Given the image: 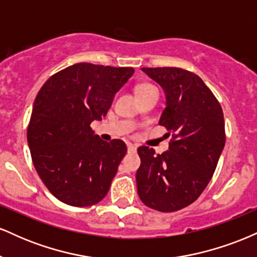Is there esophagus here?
<instances>
[{"mask_svg": "<svg viewBox=\"0 0 257 257\" xmlns=\"http://www.w3.org/2000/svg\"><path fill=\"white\" fill-rule=\"evenodd\" d=\"M126 146H128V151L129 152H135V151H137V146L133 145V144H131V143L126 144Z\"/></svg>", "mask_w": 257, "mask_h": 257, "instance_id": "esophagus-1", "label": "esophagus"}]
</instances>
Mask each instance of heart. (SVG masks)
<instances>
[{"label": "heart", "mask_w": 257, "mask_h": 257, "mask_svg": "<svg viewBox=\"0 0 257 257\" xmlns=\"http://www.w3.org/2000/svg\"><path fill=\"white\" fill-rule=\"evenodd\" d=\"M150 89H155V87H153V85H151V84H149V83H143V84L138 85L135 91H137V93H141V91H146V90H150Z\"/></svg>", "instance_id": "heart-1"}]
</instances>
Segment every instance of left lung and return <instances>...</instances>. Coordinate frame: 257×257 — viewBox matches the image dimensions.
<instances>
[{
  "label": "left lung",
  "instance_id": "obj_1",
  "mask_svg": "<svg viewBox=\"0 0 257 257\" xmlns=\"http://www.w3.org/2000/svg\"><path fill=\"white\" fill-rule=\"evenodd\" d=\"M141 70L166 91L159 124L172 140L162 155L147 146L138 149V194L149 208L172 213L192 204L213 178L226 143L223 112L196 73L179 67Z\"/></svg>",
  "mask_w": 257,
  "mask_h": 257
}]
</instances>
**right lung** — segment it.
I'll return each instance as SVG.
<instances>
[{"instance_id": "add662e5", "label": "right lung", "mask_w": 257, "mask_h": 257, "mask_svg": "<svg viewBox=\"0 0 257 257\" xmlns=\"http://www.w3.org/2000/svg\"><path fill=\"white\" fill-rule=\"evenodd\" d=\"M133 67L78 63L51 76L38 91L28 126L35 169L55 198L72 206L96 204L107 194L126 153L119 139L94 135Z\"/></svg>"}]
</instances>
